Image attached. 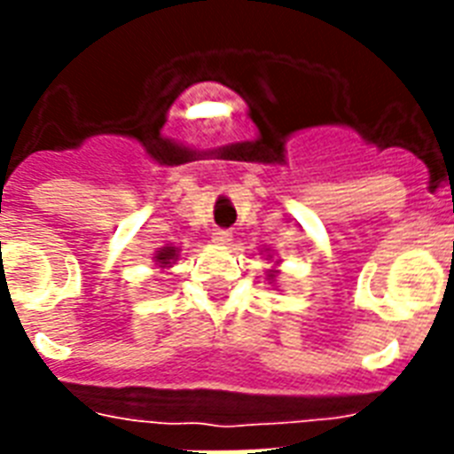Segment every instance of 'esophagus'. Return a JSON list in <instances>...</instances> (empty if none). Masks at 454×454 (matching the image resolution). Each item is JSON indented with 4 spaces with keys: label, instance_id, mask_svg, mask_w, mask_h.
I'll return each mask as SVG.
<instances>
[{
    "label": "esophagus",
    "instance_id": "34e87169",
    "mask_svg": "<svg viewBox=\"0 0 454 454\" xmlns=\"http://www.w3.org/2000/svg\"><path fill=\"white\" fill-rule=\"evenodd\" d=\"M231 238H233V233H231V231H226V228H219V231L214 233V242H216V245H228V242H231Z\"/></svg>",
    "mask_w": 454,
    "mask_h": 454
}]
</instances>
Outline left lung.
I'll list each match as a JSON object with an SVG mask.
<instances>
[{"label":"left lung","mask_w":454,"mask_h":454,"mask_svg":"<svg viewBox=\"0 0 454 454\" xmlns=\"http://www.w3.org/2000/svg\"><path fill=\"white\" fill-rule=\"evenodd\" d=\"M270 278H273V276H270Z\"/></svg>","instance_id":"8db88e82"}]
</instances>
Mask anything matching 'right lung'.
<instances>
[{
	"label": "right lung",
	"mask_w": 454,
	"mask_h": 454,
	"mask_svg": "<svg viewBox=\"0 0 454 454\" xmlns=\"http://www.w3.org/2000/svg\"><path fill=\"white\" fill-rule=\"evenodd\" d=\"M157 262L162 263V266H167V263L171 262V259H176V247H164V249H160V252H157V256H155Z\"/></svg>",
	"instance_id": "1"
}]
</instances>
